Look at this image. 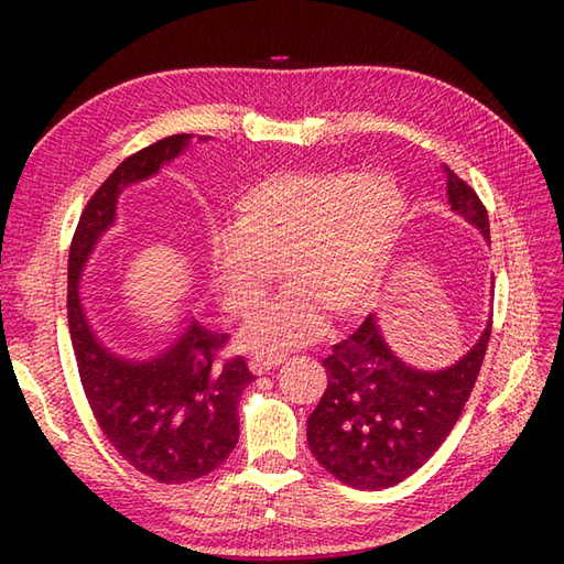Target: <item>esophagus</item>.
<instances>
[{
  "instance_id": "obj_1",
  "label": "esophagus",
  "mask_w": 564,
  "mask_h": 564,
  "mask_svg": "<svg viewBox=\"0 0 564 564\" xmlns=\"http://www.w3.org/2000/svg\"><path fill=\"white\" fill-rule=\"evenodd\" d=\"M283 361H285L283 354H254L249 358V370L254 376H263V373H269L271 368L281 366Z\"/></svg>"
}]
</instances>
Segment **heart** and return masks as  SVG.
<instances>
[{"mask_svg":"<svg viewBox=\"0 0 564 564\" xmlns=\"http://www.w3.org/2000/svg\"><path fill=\"white\" fill-rule=\"evenodd\" d=\"M404 196L386 174L275 170L237 191L230 227L215 232L206 273L225 310L249 315L283 269L293 275L242 329L251 349H293L325 329V310L361 315L386 281Z\"/></svg>","mask_w":564,"mask_h":564,"instance_id":"heart-1","label":"heart"}]
</instances>
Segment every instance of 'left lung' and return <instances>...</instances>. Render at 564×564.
Returning a JSON list of instances; mask_svg holds the SVG:
<instances>
[{
	"label": "left lung",
	"instance_id": "1",
	"mask_svg": "<svg viewBox=\"0 0 564 564\" xmlns=\"http://www.w3.org/2000/svg\"><path fill=\"white\" fill-rule=\"evenodd\" d=\"M443 172L451 210L489 242L482 200L448 166ZM489 329L492 317L458 361L426 370L394 354L378 315H368L322 361L327 390L307 419V443L317 463L364 492L394 487L414 475L458 422L480 373Z\"/></svg>",
	"mask_w": 564,
	"mask_h": 564
}]
</instances>
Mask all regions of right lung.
Here are the masks:
<instances>
[{"label": "right lung", "instance_id": "add662e5", "mask_svg": "<svg viewBox=\"0 0 564 564\" xmlns=\"http://www.w3.org/2000/svg\"><path fill=\"white\" fill-rule=\"evenodd\" d=\"M191 138H164L118 164L84 208L67 261V325L84 394L118 455L164 485L198 480L232 453L239 394L254 376L242 356L220 361L227 337L196 317L158 354L135 358L113 351L84 307L82 275L101 237L116 225L118 196L182 158Z\"/></svg>", "mask_w": 564, "mask_h": 564}]
</instances>
